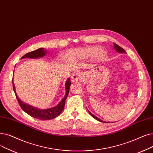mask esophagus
<instances>
[{
    "instance_id": "obj_1",
    "label": "esophagus",
    "mask_w": 153,
    "mask_h": 153,
    "mask_svg": "<svg viewBox=\"0 0 153 153\" xmlns=\"http://www.w3.org/2000/svg\"><path fill=\"white\" fill-rule=\"evenodd\" d=\"M83 74L82 73H74L71 76V81L73 82L82 81L83 80Z\"/></svg>"
}]
</instances>
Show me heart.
Masks as SVG:
<instances>
[{"instance_id":"heart-1","label":"heart","mask_w":153,"mask_h":153,"mask_svg":"<svg viewBox=\"0 0 153 153\" xmlns=\"http://www.w3.org/2000/svg\"><path fill=\"white\" fill-rule=\"evenodd\" d=\"M99 50V49L96 46L71 49L65 53L64 58L67 61L84 60L95 56L97 60L100 61L104 57L105 52L103 51Z\"/></svg>"}]
</instances>
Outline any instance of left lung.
Masks as SVG:
<instances>
[{"mask_svg":"<svg viewBox=\"0 0 153 153\" xmlns=\"http://www.w3.org/2000/svg\"><path fill=\"white\" fill-rule=\"evenodd\" d=\"M114 49H115L117 52H119V53H126V51H125L122 48H121L120 46H119L117 44H115V43H114ZM88 112H89V113L91 114V116L92 117H94L95 119H96V120H97V121H100V122L105 123V121H102L101 119H100L99 118H98L97 117H96V116H94L93 114H92L91 112L89 110H88Z\"/></svg>","mask_w":153,"mask_h":153,"instance_id":"obj_1","label":"left lung"}]
</instances>
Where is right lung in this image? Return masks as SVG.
I'll return each mask as SVG.
<instances>
[{"label": "right lung", "instance_id": "1", "mask_svg": "<svg viewBox=\"0 0 153 153\" xmlns=\"http://www.w3.org/2000/svg\"><path fill=\"white\" fill-rule=\"evenodd\" d=\"M46 54H47V51H46V49H45L44 48H39L36 51L27 53V54H25L24 56H22L21 59H24V58L37 59V58L42 57L45 56ZM12 84H13V89H14V91L15 92L17 101L20 106H21V108L22 109V110L24 112H25L26 113L28 114L29 116L33 117L36 118L37 119H41V120L46 121V120H50V119H52L57 117L63 111L64 108L66 98L68 97V96L69 92L71 81H70V79L68 78V80L66 81L65 83V94L64 98L61 101V102H59L56 106H55V107L46 109H39L22 101L21 99L18 97L17 95V93L16 92V87L13 81H12Z\"/></svg>", "mask_w": 153, "mask_h": 153}]
</instances>
